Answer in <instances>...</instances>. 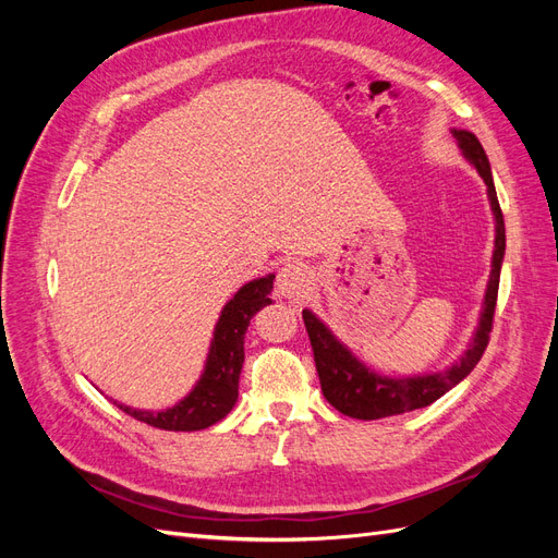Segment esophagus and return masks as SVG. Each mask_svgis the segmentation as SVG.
<instances>
[{
    "label": "esophagus",
    "instance_id": "34e87169",
    "mask_svg": "<svg viewBox=\"0 0 558 558\" xmlns=\"http://www.w3.org/2000/svg\"><path fill=\"white\" fill-rule=\"evenodd\" d=\"M310 286H312V272L305 263L289 260L283 263L277 272V289H279V295L283 298L289 300L305 298Z\"/></svg>",
    "mask_w": 558,
    "mask_h": 558
}]
</instances>
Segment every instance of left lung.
<instances>
[{"label":"left lung","instance_id":"obj_1","mask_svg":"<svg viewBox=\"0 0 558 558\" xmlns=\"http://www.w3.org/2000/svg\"><path fill=\"white\" fill-rule=\"evenodd\" d=\"M453 137L459 140V146L463 148L465 158L477 167L482 174L488 199H492V209L496 214V248H494V265H492V279H488V289L484 298V312L480 328L472 337V344L465 351L461 363L449 367L447 373L437 375H424V377H404V379H391L381 377L373 369L365 367L353 353L337 340V337L320 324V320L305 310L302 318H305V328L310 335V342L314 349V363L316 373L320 379V391H324L326 400L335 410H340L347 416L353 418H384L396 416L412 410L428 408L430 402L442 398L449 388H453L461 379H465L480 359L484 356L488 337L494 330V314L498 302V283H500V265L505 256V223L502 211L498 205L496 185L492 177V167H488L486 154L480 144V140L472 132L453 130Z\"/></svg>","mask_w":558,"mask_h":558}]
</instances>
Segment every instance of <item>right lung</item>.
<instances>
[{
    "mask_svg": "<svg viewBox=\"0 0 558 558\" xmlns=\"http://www.w3.org/2000/svg\"><path fill=\"white\" fill-rule=\"evenodd\" d=\"M275 275L251 281L238 291L218 318L207 367L197 386L174 408L165 412H142L118 404L125 414L160 430H202L221 421L238 402L240 373L244 363V335L253 314L272 305Z\"/></svg>",
    "mask_w": 558,
    "mask_h": 558,
    "instance_id": "add662e5",
    "label": "right lung"
}]
</instances>
